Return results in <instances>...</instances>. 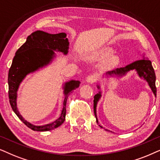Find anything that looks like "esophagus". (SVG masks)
<instances>
[{
	"mask_svg": "<svg viewBox=\"0 0 160 160\" xmlns=\"http://www.w3.org/2000/svg\"><path fill=\"white\" fill-rule=\"evenodd\" d=\"M96 80H97V76L95 74H90L86 78V81L89 82V83H93Z\"/></svg>",
	"mask_w": 160,
	"mask_h": 160,
	"instance_id": "esophagus-1",
	"label": "esophagus"
}]
</instances>
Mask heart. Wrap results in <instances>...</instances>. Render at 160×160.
<instances>
[{
	"label": "heart",
	"mask_w": 160,
	"mask_h": 160,
	"mask_svg": "<svg viewBox=\"0 0 160 160\" xmlns=\"http://www.w3.org/2000/svg\"><path fill=\"white\" fill-rule=\"evenodd\" d=\"M112 52H113V50H112L111 48H103L102 50H101L99 52H98L97 58L99 59V60H106V59H108V64L109 65L114 64V63L116 62L117 58L116 56L110 57L112 54Z\"/></svg>",
	"instance_id": "obj_1"
}]
</instances>
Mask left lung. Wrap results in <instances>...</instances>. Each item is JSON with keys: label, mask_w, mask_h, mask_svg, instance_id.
Masks as SVG:
<instances>
[{"label": "left lung", "mask_w": 160, "mask_h": 160, "mask_svg": "<svg viewBox=\"0 0 160 160\" xmlns=\"http://www.w3.org/2000/svg\"><path fill=\"white\" fill-rule=\"evenodd\" d=\"M135 69L138 72V74H139V76L143 77L145 80L148 82V85H149L151 89L154 93L155 97H157V88L156 85H155V81H156V75H155V72L154 68H153L152 65V62L151 61L148 60V59H142V60L136 61L135 62L130 63V64L124 67L121 68H117L116 69L112 70V71L108 72L106 74L110 76H113V75H118V76H122L124 75L127 72H128L130 70ZM98 88H99V86H98ZM101 97V92H99V93L96 94L94 96V99H93V110H94V115L97 119V123H98V119L97 117V102L99 101V98ZM99 127L101 128H103L102 126ZM108 131V129H105Z\"/></svg>", "instance_id": "left-lung-1"}]
</instances>
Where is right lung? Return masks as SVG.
Listing matches in <instances>:
<instances>
[{"label": "right lung", "mask_w": 160, "mask_h": 160, "mask_svg": "<svg viewBox=\"0 0 160 160\" xmlns=\"http://www.w3.org/2000/svg\"><path fill=\"white\" fill-rule=\"evenodd\" d=\"M69 49V41L65 33L50 34L42 31H37L27 37L26 42L17 50L8 74V99L11 107L18 118L32 130L44 132L57 128L63 123L66 117V105L68 96L78 88L80 81L71 80L63 86L64 100L62 112L56 121L43 125L35 126L22 118L17 108V92L19 86L28 74L33 72L48 65L55 57L54 50L67 55Z\"/></svg>", "instance_id": "add662e5"}]
</instances>
